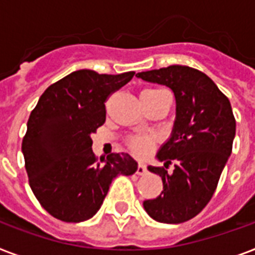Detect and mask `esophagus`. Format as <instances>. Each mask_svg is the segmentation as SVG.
I'll return each mask as SVG.
<instances>
[{
  "mask_svg": "<svg viewBox=\"0 0 255 255\" xmlns=\"http://www.w3.org/2000/svg\"><path fill=\"white\" fill-rule=\"evenodd\" d=\"M136 173L139 174V176H143V174L147 173V168H145V165L139 164V165H137V169H136Z\"/></svg>",
  "mask_w": 255,
  "mask_h": 255,
  "instance_id": "esophagus-1",
  "label": "esophagus"
}]
</instances>
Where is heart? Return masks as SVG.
Wrapping results in <instances>:
<instances>
[{
	"label": "heart",
	"instance_id": "obj_1",
	"mask_svg": "<svg viewBox=\"0 0 255 255\" xmlns=\"http://www.w3.org/2000/svg\"><path fill=\"white\" fill-rule=\"evenodd\" d=\"M157 91H160L159 88H148V90H144L141 94H152V92ZM152 143H153V139L152 137H145V136H133V137H129L127 141L128 147L137 155L145 153L151 148Z\"/></svg>",
	"mask_w": 255,
	"mask_h": 255
}]
</instances>
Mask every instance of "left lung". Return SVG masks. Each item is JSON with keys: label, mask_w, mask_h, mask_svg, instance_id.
<instances>
[{"label": "left lung", "mask_w": 255, "mask_h": 255, "mask_svg": "<svg viewBox=\"0 0 255 255\" xmlns=\"http://www.w3.org/2000/svg\"><path fill=\"white\" fill-rule=\"evenodd\" d=\"M137 77L172 88L177 103L172 137L157 155L166 167L175 163L174 173L148 167L161 177L163 192L145 200L144 209L159 222H185L208 205L232 153L236 135L232 106L206 74L188 66H168Z\"/></svg>", "instance_id": "obj_1"}]
</instances>
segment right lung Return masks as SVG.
<instances>
[{
	"label": "right lung",
	"mask_w": 255,
	"mask_h": 255,
	"mask_svg": "<svg viewBox=\"0 0 255 255\" xmlns=\"http://www.w3.org/2000/svg\"><path fill=\"white\" fill-rule=\"evenodd\" d=\"M135 73L78 70L46 88L27 120L22 152L30 188L42 208L65 222L91 218L112 180L137 163L128 153L98 159L91 133L106 122V102Z\"/></svg>",
	"instance_id": "right-lung-1"
}]
</instances>
